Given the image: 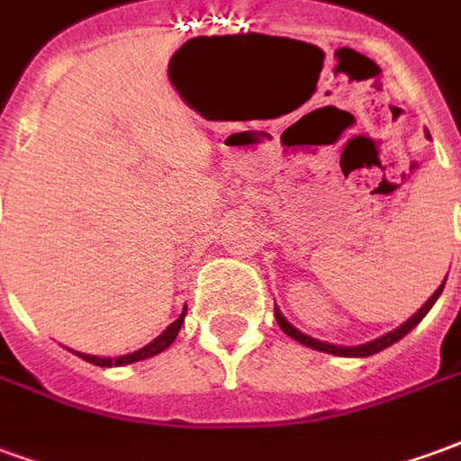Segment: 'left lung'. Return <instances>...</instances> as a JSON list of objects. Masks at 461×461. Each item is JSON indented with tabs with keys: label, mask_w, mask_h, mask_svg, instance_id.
I'll return each mask as SVG.
<instances>
[{
	"label": "left lung",
	"mask_w": 461,
	"mask_h": 461,
	"mask_svg": "<svg viewBox=\"0 0 461 461\" xmlns=\"http://www.w3.org/2000/svg\"><path fill=\"white\" fill-rule=\"evenodd\" d=\"M442 289H445V281H442V286L429 296V299L425 301V306L417 311L412 319H407L402 326H397L395 330H390V333H385V336H380V339L370 340V343H363V346H333V343H326V340H316L311 339V336H306V333H301L299 329H294L289 321L281 316L279 309H274V316H276V323H279V329L286 333V336H291L294 340H299V343H303L306 348H313V350H323V353H330V356H343V357H366V356H373V353H380V350H385V348H390L393 343H397V340L402 339V336H407L410 330L415 329L420 321L425 319L427 311L435 306V301L439 299V294H442Z\"/></svg>",
	"instance_id": "8db88e82"
}]
</instances>
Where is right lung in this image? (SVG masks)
<instances>
[{"label": "right lung", "mask_w": 461, "mask_h": 461, "mask_svg": "<svg viewBox=\"0 0 461 461\" xmlns=\"http://www.w3.org/2000/svg\"><path fill=\"white\" fill-rule=\"evenodd\" d=\"M182 321H185V313H180V319L172 321L167 329L162 330L158 339L148 343L145 348L140 350H135V353H128V356H118V357H98V356H88V353H76L78 357H84L86 363H94V366H101V367H113V366H128V363H138V360H145V357H152L162 353L165 348L172 346V340L177 339V333H180V326Z\"/></svg>", "instance_id": "right-lung-1"}]
</instances>
